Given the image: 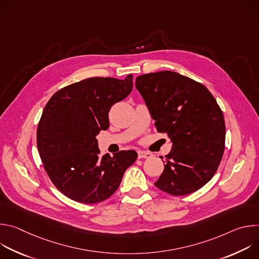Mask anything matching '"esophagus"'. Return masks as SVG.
Returning <instances> with one entry per match:
<instances>
[{
    "mask_svg": "<svg viewBox=\"0 0 259 259\" xmlns=\"http://www.w3.org/2000/svg\"><path fill=\"white\" fill-rule=\"evenodd\" d=\"M137 154H138V159H142V158L147 159V158H150L152 156L151 153L145 152V151H138Z\"/></svg>",
    "mask_w": 259,
    "mask_h": 259,
    "instance_id": "obj_1",
    "label": "esophagus"
}]
</instances>
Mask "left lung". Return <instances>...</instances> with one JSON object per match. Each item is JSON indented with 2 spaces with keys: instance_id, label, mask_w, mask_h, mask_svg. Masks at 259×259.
<instances>
[{
  "instance_id": "1",
  "label": "left lung",
  "mask_w": 259,
  "mask_h": 259,
  "mask_svg": "<svg viewBox=\"0 0 259 259\" xmlns=\"http://www.w3.org/2000/svg\"><path fill=\"white\" fill-rule=\"evenodd\" d=\"M155 126L172 141L155 186L172 196L192 194L213 177L226 143L224 114L201 83L170 70L136 78Z\"/></svg>"
}]
</instances>
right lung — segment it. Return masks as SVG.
<instances>
[{
    "label": "right lung",
    "instance_id": "1",
    "mask_svg": "<svg viewBox=\"0 0 259 259\" xmlns=\"http://www.w3.org/2000/svg\"><path fill=\"white\" fill-rule=\"evenodd\" d=\"M124 80L89 78L61 88L47 102L36 129V145L49 178L67 198L96 204L119 188L135 151L100 156L96 135L109 126L108 112L132 91Z\"/></svg>",
    "mask_w": 259,
    "mask_h": 259
}]
</instances>
